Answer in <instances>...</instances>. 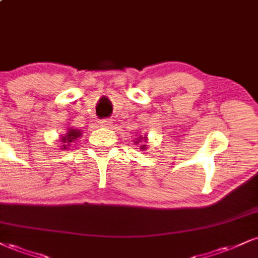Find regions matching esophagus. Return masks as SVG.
<instances>
[{
    "mask_svg": "<svg viewBox=\"0 0 258 258\" xmlns=\"http://www.w3.org/2000/svg\"><path fill=\"white\" fill-rule=\"evenodd\" d=\"M110 121L109 120H107V119H104V120H101L99 121V125H101L102 127H109L110 126Z\"/></svg>",
    "mask_w": 258,
    "mask_h": 258,
    "instance_id": "esophagus-1",
    "label": "esophagus"
}]
</instances>
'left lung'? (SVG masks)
<instances>
[{
	"instance_id": "left-lung-1",
	"label": "left lung",
	"mask_w": 258,
	"mask_h": 258,
	"mask_svg": "<svg viewBox=\"0 0 258 258\" xmlns=\"http://www.w3.org/2000/svg\"><path fill=\"white\" fill-rule=\"evenodd\" d=\"M147 142H148L147 136H144V137H143V136L138 135V136H137V138L135 139V142H133V143H135L136 145H139V147H141L139 149H142V150H147V149H148V145H145V143H147ZM141 142H143V144L141 145Z\"/></svg>"
}]
</instances>
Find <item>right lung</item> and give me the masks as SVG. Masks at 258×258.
I'll return each instance as SVG.
<instances>
[{
    "label": "right lung",
    "instance_id": "1",
    "mask_svg": "<svg viewBox=\"0 0 258 258\" xmlns=\"http://www.w3.org/2000/svg\"><path fill=\"white\" fill-rule=\"evenodd\" d=\"M82 135H83L82 130L74 128V127H68L66 135L61 136V138H60V141L62 143V145H61L62 150H66V149H70L71 143L76 142L79 137H82Z\"/></svg>",
    "mask_w": 258,
    "mask_h": 258
}]
</instances>
